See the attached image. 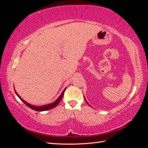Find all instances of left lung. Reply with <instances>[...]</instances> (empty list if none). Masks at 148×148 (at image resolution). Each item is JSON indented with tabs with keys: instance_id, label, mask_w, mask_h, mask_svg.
Here are the masks:
<instances>
[{
	"instance_id": "1",
	"label": "left lung",
	"mask_w": 148,
	"mask_h": 148,
	"mask_svg": "<svg viewBox=\"0 0 148 148\" xmlns=\"http://www.w3.org/2000/svg\"><path fill=\"white\" fill-rule=\"evenodd\" d=\"M85 100H86V99H85ZM86 102H87V104H88V102H87V101H86Z\"/></svg>"
}]
</instances>
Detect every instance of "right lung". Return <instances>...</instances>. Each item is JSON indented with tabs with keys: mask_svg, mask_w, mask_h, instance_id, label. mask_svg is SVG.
I'll list each match as a JSON object with an SVG mask.
<instances>
[{
	"mask_svg": "<svg viewBox=\"0 0 148 148\" xmlns=\"http://www.w3.org/2000/svg\"><path fill=\"white\" fill-rule=\"evenodd\" d=\"M65 90H66V89H64V91H62V92L61 93V95H60V97H59L58 99H57L56 101H55L54 102H53V103L51 104H47V105H45V106H33V105H31L30 104H28L27 103V102H25L24 101V100L22 99L21 97H20L18 94L17 93L16 91V94L18 96L19 98L21 100L22 102H23V103L25 104H26L27 106L29 107L30 108H31L32 110H36V111H38V112H42V111H45V110H50V109H52L53 108H55L56 106H57V105H58V104L60 102V101H61V99L62 97H63V95H64V92L65 91Z\"/></svg>",
	"mask_w": 148,
	"mask_h": 148,
	"instance_id": "obj_1",
	"label": "right lung"
}]
</instances>
